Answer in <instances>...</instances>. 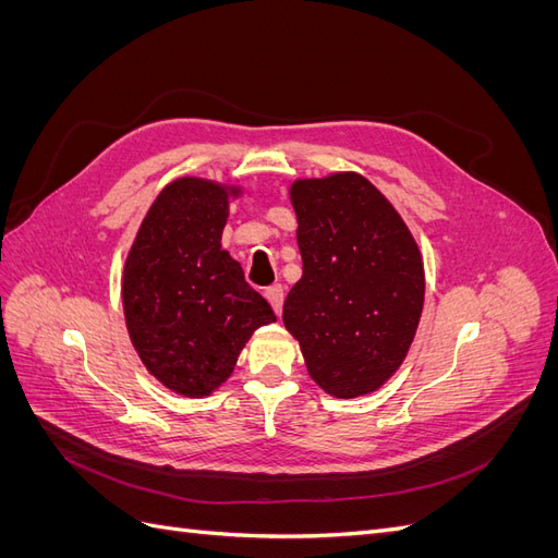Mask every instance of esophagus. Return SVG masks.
Here are the masks:
<instances>
[{"label": "esophagus", "mask_w": 558, "mask_h": 558, "mask_svg": "<svg viewBox=\"0 0 558 558\" xmlns=\"http://www.w3.org/2000/svg\"><path fill=\"white\" fill-rule=\"evenodd\" d=\"M265 298H267L269 305H272L275 314L279 316V314H281V307H283V286H281V283L269 286V289L265 291Z\"/></svg>", "instance_id": "obj_1"}]
</instances>
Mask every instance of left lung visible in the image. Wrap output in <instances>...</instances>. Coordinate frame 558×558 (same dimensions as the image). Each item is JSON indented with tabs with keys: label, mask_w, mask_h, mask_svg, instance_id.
<instances>
[{
	"label": "left lung",
	"mask_w": 558,
	"mask_h": 558,
	"mask_svg": "<svg viewBox=\"0 0 558 558\" xmlns=\"http://www.w3.org/2000/svg\"><path fill=\"white\" fill-rule=\"evenodd\" d=\"M302 277L283 302L310 377L335 398L377 391L396 375L424 310V260L373 183L356 172L298 179Z\"/></svg>",
	"instance_id": "left-lung-1"
}]
</instances>
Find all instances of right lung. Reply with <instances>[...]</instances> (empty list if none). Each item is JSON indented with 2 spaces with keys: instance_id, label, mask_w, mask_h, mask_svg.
<instances>
[{
  "instance_id": "obj_1",
  "label": "right lung",
  "mask_w": 558,
  "mask_h": 558,
  "mask_svg": "<svg viewBox=\"0 0 558 558\" xmlns=\"http://www.w3.org/2000/svg\"><path fill=\"white\" fill-rule=\"evenodd\" d=\"M240 185L199 177L167 183L150 205L123 269V312L134 351L162 386L214 393L253 330L277 320L221 248Z\"/></svg>"
}]
</instances>
